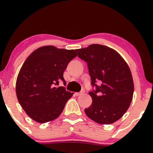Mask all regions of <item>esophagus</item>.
<instances>
[{
  "instance_id": "1",
  "label": "esophagus",
  "mask_w": 153,
  "mask_h": 153,
  "mask_svg": "<svg viewBox=\"0 0 153 153\" xmlns=\"http://www.w3.org/2000/svg\"><path fill=\"white\" fill-rule=\"evenodd\" d=\"M84 92H85V91L82 90L81 91H80V92H79V93H75V96H80V95L83 94Z\"/></svg>"
}]
</instances>
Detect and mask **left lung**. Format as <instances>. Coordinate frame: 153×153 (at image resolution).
<instances>
[{"mask_svg":"<svg viewBox=\"0 0 153 153\" xmlns=\"http://www.w3.org/2000/svg\"><path fill=\"white\" fill-rule=\"evenodd\" d=\"M78 56L87 62L91 84L92 103L85 113L101 124L119 120L129 108L134 94V82L129 67L117 51L94 44L76 50ZM99 82L100 86L95 83Z\"/></svg>","mask_w":153,"mask_h":153,"instance_id":"1","label":"left lung"}]
</instances>
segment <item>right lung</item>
Instances as JSON below:
<instances>
[{
	"label": "right lung",
	"instance_id": "add662e5",
	"mask_svg": "<svg viewBox=\"0 0 153 153\" xmlns=\"http://www.w3.org/2000/svg\"><path fill=\"white\" fill-rule=\"evenodd\" d=\"M77 56L75 50L43 46L29 54L24 62L16 83L17 99L26 114L39 123L57 119L73 93L63 86V73Z\"/></svg>",
	"mask_w": 153,
	"mask_h": 153
}]
</instances>
